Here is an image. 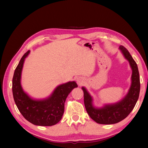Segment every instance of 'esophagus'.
Listing matches in <instances>:
<instances>
[{
	"mask_svg": "<svg viewBox=\"0 0 148 148\" xmlns=\"http://www.w3.org/2000/svg\"><path fill=\"white\" fill-rule=\"evenodd\" d=\"M84 79H83V78L82 77H78L77 78V82L78 83V84H79V85H82V84L84 83Z\"/></svg>",
	"mask_w": 148,
	"mask_h": 148,
	"instance_id": "obj_1",
	"label": "esophagus"
}]
</instances>
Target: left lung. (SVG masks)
<instances>
[{"mask_svg": "<svg viewBox=\"0 0 148 148\" xmlns=\"http://www.w3.org/2000/svg\"><path fill=\"white\" fill-rule=\"evenodd\" d=\"M123 56L129 61L132 73L131 86L128 93L121 101L116 103L105 105L103 107L98 108L92 105V98L84 87H82L84 92V102L86 110L90 117L100 124H113L125 119L132 112L139 98L140 92V79L138 67L131 55L127 49L119 47Z\"/></svg>", "mask_w": 148, "mask_h": 148, "instance_id": "1", "label": "left lung"}]
</instances>
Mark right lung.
Here are the masks:
<instances>
[{
    "label": "right lung",
    "mask_w": 148,
    "mask_h": 148,
    "mask_svg": "<svg viewBox=\"0 0 148 148\" xmlns=\"http://www.w3.org/2000/svg\"><path fill=\"white\" fill-rule=\"evenodd\" d=\"M28 50L21 58L12 78V94L19 111L27 121L34 125L51 126L62 118L64 103L69 94L77 87L75 81H69L57 86L49 98L40 100L31 98L23 91L21 77L23 64L28 56Z\"/></svg>",
    "instance_id": "obj_1"
}]
</instances>
